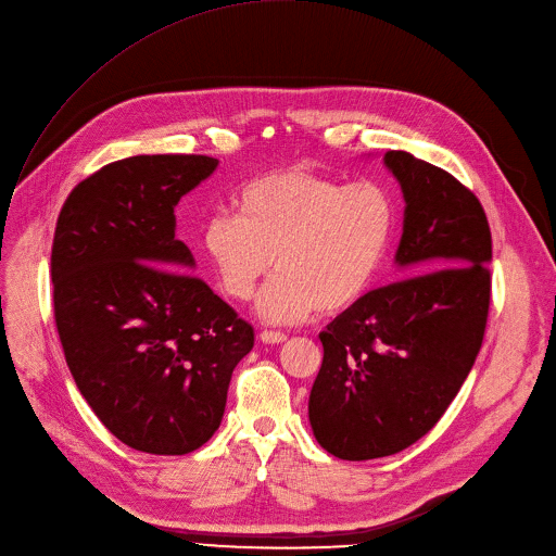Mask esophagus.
Instances as JSON below:
<instances>
[{
    "label": "esophagus",
    "instance_id": "1",
    "mask_svg": "<svg viewBox=\"0 0 556 556\" xmlns=\"http://www.w3.org/2000/svg\"><path fill=\"white\" fill-rule=\"evenodd\" d=\"M258 340H262L264 344H281V342H286V336L279 330H262L258 332Z\"/></svg>",
    "mask_w": 556,
    "mask_h": 556
}]
</instances>
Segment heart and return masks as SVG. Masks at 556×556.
Segmentation results:
<instances>
[{"instance_id": "1", "label": "heart", "mask_w": 556, "mask_h": 556, "mask_svg": "<svg viewBox=\"0 0 556 556\" xmlns=\"http://www.w3.org/2000/svg\"><path fill=\"white\" fill-rule=\"evenodd\" d=\"M235 214H212L201 250L218 288L245 302L268 270L277 275L254 302L268 324H298L317 308L336 315L376 286L395 235V199L376 180L292 167L264 174L235 194Z\"/></svg>"}]
</instances>
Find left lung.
Wrapping results in <instances>:
<instances>
[{"label": "left lung", "mask_w": 556, "mask_h": 556, "mask_svg": "<svg viewBox=\"0 0 556 556\" xmlns=\"http://www.w3.org/2000/svg\"><path fill=\"white\" fill-rule=\"evenodd\" d=\"M382 161L404 199L395 266L406 279L371 290L319 332L324 359L308 400L317 442L342 460L397 454L440 420L471 371L490 308L483 205L412 154Z\"/></svg>", "instance_id": "left-lung-1"}]
</instances>
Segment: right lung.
I'll return each mask as SVG.
<instances>
[{
	"instance_id": "1",
	"label": "right lung",
	"mask_w": 556,
	"mask_h": 556,
	"mask_svg": "<svg viewBox=\"0 0 556 556\" xmlns=\"http://www.w3.org/2000/svg\"><path fill=\"white\" fill-rule=\"evenodd\" d=\"M210 156H131L73 190L51 252L53 308L68 371L100 422L136 452L182 456L214 435L248 321L199 277L176 239L180 197ZM185 269V274H178Z\"/></svg>"
}]
</instances>
